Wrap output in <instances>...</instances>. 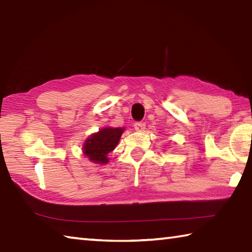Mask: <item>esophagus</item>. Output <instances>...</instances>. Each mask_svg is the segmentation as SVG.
<instances>
[{
    "label": "esophagus",
    "mask_w": 252,
    "mask_h": 252,
    "mask_svg": "<svg viewBox=\"0 0 252 252\" xmlns=\"http://www.w3.org/2000/svg\"><path fill=\"white\" fill-rule=\"evenodd\" d=\"M134 129L139 132H142L145 130V123L144 122H135L134 123Z\"/></svg>",
    "instance_id": "obj_1"
}]
</instances>
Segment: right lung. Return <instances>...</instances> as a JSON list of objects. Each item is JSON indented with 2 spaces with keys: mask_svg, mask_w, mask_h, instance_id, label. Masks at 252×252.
<instances>
[{
  "mask_svg": "<svg viewBox=\"0 0 252 252\" xmlns=\"http://www.w3.org/2000/svg\"><path fill=\"white\" fill-rule=\"evenodd\" d=\"M125 127H102L89 135L82 145V153L90 162L103 165L109 162L108 154L118 145Z\"/></svg>",
  "mask_w": 252,
  "mask_h": 252,
  "instance_id": "add662e5",
  "label": "right lung"
}]
</instances>
